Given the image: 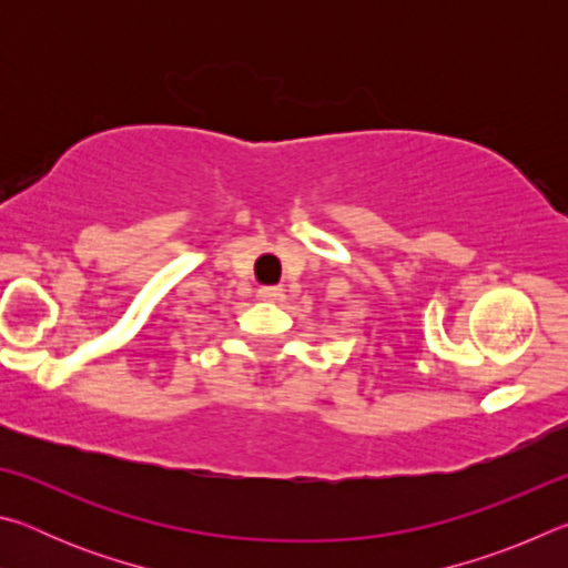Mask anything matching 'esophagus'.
<instances>
[{"label":"esophagus","instance_id":"obj_1","mask_svg":"<svg viewBox=\"0 0 568 568\" xmlns=\"http://www.w3.org/2000/svg\"><path fill=\"white\" fill-rule=\"evenodd\" d=\"M257 297H263V301L281 303L285 297V291L281 285H263V287H257Z\"/></svg>","mask_w":568,"mask_h":568}]
</instances>
